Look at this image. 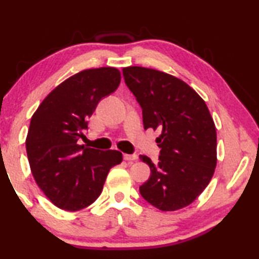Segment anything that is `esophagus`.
Returning <instances> with one entry per match:
<instances>
[{
    "instance_id": "34e87169",
    "label": "esophagus",
    "mask_w": 259,
    "mask_h": 259,
    "mask_svg": "<svg viewBox=\"0 0 259 259\" xmlns=\"http://www.w3.org/2000/svg\"><path fill=\"white\" fill-rule=\"evenodd\" d=\"M123 159H125L126 161H133L137 160L138 157L136 154H123Z\"/></svg>"
}]
</instances>
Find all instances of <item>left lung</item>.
<instances>
[{
    "label": "left lung",
    "mask_w": 259,
    "mask_h": 259,
    "mask_svg": "<svg viewBox=\"0 0 259 259\" xmlns=\"http://www.w3.org/2000/svg\"><path fill=\"white\" fill-rule=\"evenodd\" d=\"M127 87L143 108L144 128L160 131L159 161L146 155L151 176L139 187L146 201L161 211L193 203L211 182L217 165V133L205 101L178 77L131 66L122 69Z\"/></svg>",
    "instance_id": "left-lung-1"
}]
</instances>
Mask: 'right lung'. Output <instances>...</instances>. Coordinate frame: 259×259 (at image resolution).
<instances>
[{"label":"right lung","mask_w":259,"mask_h":259,"mask_svg":"<svg viewBox=\"0 0 259 259\" xmlns=\"http://www.w3.org/2000/svg\"><path fill=\"white\" fill-rule=\"evenodd\" d=\"M120 80L114 67L84 69L55 87L31 116L26 139L31 175L59 208L79 211L93 204L109 169L122 161L119 151L79 145L88 118Z\"/></svg>","instance_id":"add662e5"}]
</instances>
